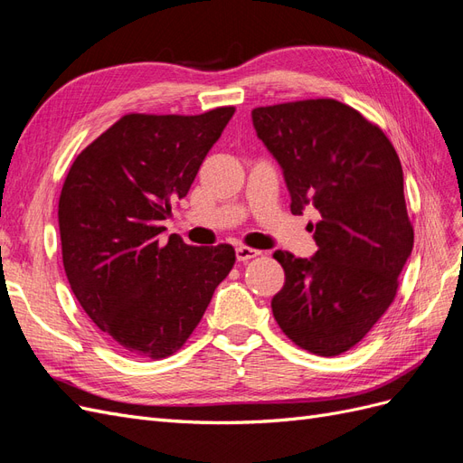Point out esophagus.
<instances>
[{
	"instance_id": "1",
	"label": "esophagus",
	"mask_w": 463,
	"mask_h": 463,
	"mask_svg": "<svg viewBox=\"0 0 463 463\" xmlns=\"http://www.w3.org/2000/svg\"><path fill=\"white\" fill-rule=\"evenodd\" d=\"M260 255V250H257V249H250V247H237L235 249V257H237V260L240 262H247V260H250V259H255V257H259Z\"/></svg>"
}]
</instances>
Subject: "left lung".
Listing matches in <instances>:
<instances>
[{
	"instance_id": "8db88e82",
	"label": "left lung",
	"mask_w": 463,
	"mask_h": 463,
	"mask_svg": "<svg viewBox=\"0 0 463 463\" xmlns=\"http://www.w3.org/2000/svg\"><path fill=\"white\" fill-rule=\"evenodd\" d=\"M250 118L282 167L291 213H318L311 259L274 253L286 272L274 318L307 352L340 355L394 301L411 255L400 158L376 125L332 98L255 108Z\"/></svg>"
}]
</instances>
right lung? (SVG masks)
<instances>
[{
    "label": "right lung",
    "mask_w": 463,
    "mask_h": 463,
    "mask_svg": "<svg viewBox=\"0 0 463 463\" xmlns=\"http://www.w3.org/2000/svg\"><path fill=\"white\" fill-rule=\"evenodd\" d=\"M235 108L129 114L75 158L60 197L63 269L77 301L121 352L162 359L187 342L235 262L232 245L193 247L164 222Z\"/></svg>",
    "instance_id": "obj_1"
}]
</instances>
